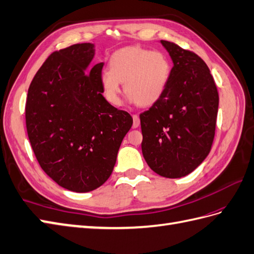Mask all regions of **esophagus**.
Returning <instances> with one entry per match:
<instances>
[{
    "mask_svg": "<svg viewBox=\"0 0 254 254\" xmlns=\"http://www.w3.org/2000/svg\"><path fill=\"white\" fill-rule=\"evenodd\" d=\"M132 119H133V124H132V127L133 128H138L140 126V119L138 115H132Z\"/></svg>",
    "mask_w": 254,
    "mask_h": 254,
    "instance_id": "1",
    "label": "esophagus"
}]
</instances>
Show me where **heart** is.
Instances as JSON below:
<instances>
[{
	"label": "heart",
	"mask_w": 254,
	"mask_h": 254,
	"mask_svg": "<svg viewBox=\"0 0 254 254\" xmlns=\"http://www.w3.org/2000/svg\"><path fill=\"white\" fill-rule=\"evenodd\" d=\"M170 77V64L163 54L139 46L116 51L109 60V70L101 74V87L112 106L122 102V84L128 101L151 107L163 96Z\"/></svg>",
	"instance_id": "obj_1"
}]
</instances>
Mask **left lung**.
<instances>
[{
    "instance_id": "obj_1",
    "label": "left lung",
    "mask_w": 254,
    "mask_h": 254,
    "mask_svg": "<svg viewBox=\"0 0 254 254\" xmlns=\"http://www.w3.org/2000/svg\"><path fill=\"white\" fill-rule=\"evenodd\" d=\"M174 66L163 96L140 114L142 154L157 175L177 179L206 159L214 139L219 94L200 57L160 41Z\"/></svg>"
}]
</instances>
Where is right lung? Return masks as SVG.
<instances>
[{
	"mask_svg": "<svg viewBox=\"0 0 254 254\" xmlns=\"http://www.w3.org/2000/svg\"><path fill=\"white\" fill-rule=\"evenodd\" d=\"M91 43L53 53L30 84L28 137L45 174L76 193L98 189L112 174L132 117L102 96L103 63L89 70Z\"/></svg>",
	"mask_w": 254,
	"mask_h": 254,
	"instance_id": "add662e5",
	"label": "right lung"
}]
</instances>
